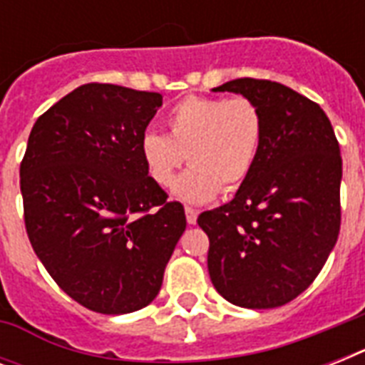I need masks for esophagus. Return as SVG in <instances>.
I'll use <instances>...</instances> for the list:
<instances>
[{
    "mask_svg": "<svg viewBox=\"0 0 365 365\" xmlns=\"http://www.w3.org/2000/svg\"><path fill=\"white\" fill-rule=\"evenodd\" d=\"M197 216H199V212L193 210V208H185V217H187L189 225H195V223H197Z\"/></svg>",
    "mask_w": 365,
    "mask_h": 365,
    "instance_id": "1",
    "label": "esophagus"
}]
</instances>
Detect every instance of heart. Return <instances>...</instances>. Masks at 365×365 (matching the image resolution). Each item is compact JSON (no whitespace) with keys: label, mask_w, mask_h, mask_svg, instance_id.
Returning <instances> with one entry per match:
<instances>
[{"label":"heart","mask_w":365,"mask_h":365,"mask_svg":"<svg viewBox=\"0 0 365 365\" xmlns=\"http://www.w3.org/2000/svg\"><path fill=\"white\" fill-rule=\"evenodd\" d=\"M168 134L145 132L140 142L149 178L170 187L187 155L189 170L174 197L202 205L239 189L254 170L263 140V117L248 98L187 96L166 113Z\"/></svg>","instance_id":"b5f03b06"}]
</instances>
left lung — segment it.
Segmentation results:
<instances>
[{"label":"left lung","mask_w":365,"mask_h":365,"mask_svg":"<svg viewBox=\"0 0 365 365\" xmlns=\"http://www.w3.org/2000/svg\"><path fill=\"white\" fill-rule=\"evenodd\" d=\"M212 91L254 102L263 140L233 200L197 220L210 239V280L237 307L286 305L311 286L339 237V143L322 108L280 83L244 77Z\"/></svg>","instance_id":"left-lung-1"}]
</instances>
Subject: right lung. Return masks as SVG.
<instances>
[{
    "label": "right lung",
    "instance_id": "right-lung-1",
    "mask_svg": "<svg viewBox=\"0 0 365 365\" xmlns=\"http://www.w3.org/2000/svg\"><path fill=\"white\" fill-rule=\"evenodd\" d=\"M159 93L88 83L43 113L20 165L28 239L53 280L91 311L148 307L185 231L149 178L140 142Z\"/></svg>",
    "mask_w": 365,
    "mask_h": 365
}]
</instances>
